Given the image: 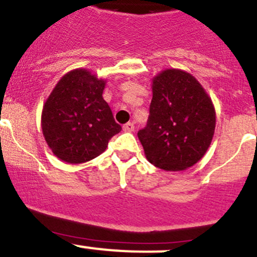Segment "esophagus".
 Here are the masks:
<instances>
[{"instance_id": "1", "label": "esophagus", "mask_w": 257, "mask_h": 257, "mask_svg": "<svg viewBox=\"0 0 257 257\" xmlns=\"http://www.w3.org/2000/svg\"><path fill=\"white\" fill-rule=\"evenodd\" d=\"M122 128L125 132H132V131H135V125L132 122H127L123 125Z\"/></svg>"}]
</instances>
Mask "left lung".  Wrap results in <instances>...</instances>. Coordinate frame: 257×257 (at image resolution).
Instances as JSON below:
<instances>
[{
    "label": "left lung",
    "instance_id": "1",
    "mask_svg": "<svg viewBox=\"0 0 257 257\" xmlns=\"http://www.w3.org/2000/svg\"><path fill=\"white\" fill-rule=\"evenodd\" d=\"M147 126L138 131L147 160L165 171H183L205 155L215 134L216 111L200 82L180 69L153 77Z\"/></svg>",
    "mask_w": 257,
    "mask_h": 257
}]
</instances>
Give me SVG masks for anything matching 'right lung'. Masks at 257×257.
I'll return each mask as SVG.
<instances>
[{"instance_id":"right-lung-1","label":"right lung","mask_w":257,"mask_h":257,"mask_svg":"<svg viewBox=\"0 0 257 257\" xmlns=\"http://www.w3.org/2000/svg\"><path fill=\"white\" fill-rule=\"evenodd\" d=\"M105 80L90 70L74 69L57 82L43 104L41 127L58 159L81 164L102 154L121 126L103 99Z\"/></svg>"}]
</instances>
